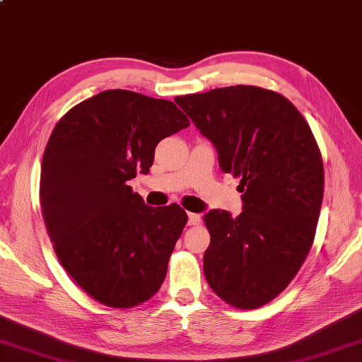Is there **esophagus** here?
I'll use <instances>...</instances> for the list:
<instances>
[{"label": "esophagus", "instance_id": "obj_1", "mask_svg": "<svg viewBox=\"0 0 362 362\" xmlns=\"http://www.w3.org/2000/svg\"><path fill=\"white\" fill-rule=\"evenodd\" d=\"M198 224H201V215L189 214V226H198Z\"/></svg>", "mask_w": 362, "mask_h": 362}]
</instances>
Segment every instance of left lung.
<instances>
[{
    "mask_svg": "<svg viewBox=\"0 0 362 362\" xmlns=\"http://www.w3.org/2000/svg\"><path fill=\"white\" fill-rule=\"evenodd\" d=\"M175 103L241 178L243 211L210 210L204 275L236 308H257L290 284L310 252L324 193V165L303 115L257 86L219 87Z\"/></svg>",
    "mask_w": 362,
    "mask_h": 362,
    "instance_id": "8db88e82",
    "label": "left lung"
}]
</instances>
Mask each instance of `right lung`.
<instances>
[{
	"label": "right lung",
	"mask_w": 362,
	"mask_h": 362,
	"mask_svg": "<svg viewBox=\"0 0 362 362\" xmlns=\"http://www.w3.org/2000/svg\"><path fill=\"white\" fill-rule=\"evenodd\" d=\"M190 126L172 101L104 90L58 121L41 164L44 224L61 266L96 301L134 307L160 290L187 223L178 204L146 206L129 181L161 139Z\"/></svg>",
	"instance_id": "1"
}]
</instances>
